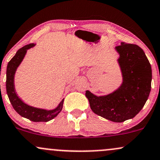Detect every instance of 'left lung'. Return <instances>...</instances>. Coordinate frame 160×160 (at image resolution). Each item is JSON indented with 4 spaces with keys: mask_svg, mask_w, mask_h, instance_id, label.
<instances>
[{
    "mask_svg": "<svg viewBox=\"0 0 160 160\" xmlns=\"http://www.w3.org/2000/svg\"><path fill=\"white\" fill-rule=\"evenodd\" d=\"M119 54L122 83L115 91L96 96L86 91L91 109L96 115L114 122L134 118L144 106L151 90L152 69L147 56L138 45L122 42L115 47Z\"/></svg>",
    "mask_w": 160,
    "mask_h": 160,
    "instance_id": "8db88e82",
    "label": "left lung"
}]
</instances>
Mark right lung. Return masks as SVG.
<instances>
[{"mask_svg":"<svg viewBox=\"0 0 160 160\" xmlns=\"http://www.w3.org/2000/svg\"><path fill=\"white\" fill-rule=\"evenodd\" d=\"M35 45H36V44L34 43L29 44V45H25L24 47L19 49L15 55L13 57V58L8 62L6 73L7 93H8V98L13 108L21 116L26 118L32 122H47L53 119L60 113L62 110L63 102H64V99L61 100L58 106L54 109H44V108H36V107H33L26 104L19 97L15 89L14 77L17 69L23 60L27 50L34 47Z\"/></svg>","mask_w":160,"mask_h":160,"instance_id":"right-lung-1","label":"right lung"}]
</instances>
